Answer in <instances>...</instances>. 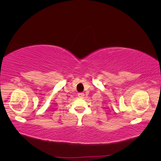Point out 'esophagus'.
<instances>
[{"label": "esophagus", "instance_id": "34e87169", "mask_svg": "<svg viewBox=\"0 0 161 161\" xmlns=\"http://www.w3.org/2000/svg\"><path fill=\"white\" fill-rule=\"evenodd\" d=\"M78 96L80 97V98H82V97H84L85 94L83 93V92H79V93H78Z\"/></svg>", "mask_w": 161, "mask_h": 161}]
</instances>
